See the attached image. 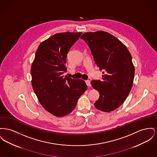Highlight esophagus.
<instances>
[{"mask_svg":"<svg viewBox=\"0 0 157 157\" xmlns=\"http://www.w3.org/2000/svg\"><path fill=\"white\" fill-rule=\"evenodd\" d=\"M85 82H86V84L87 85V86H91V82H90V80H87V81H85Z\"/></svg>","mask_w":157,"mask_h":157,"instance_id":"1","label":"esophagus"}]
</instances>
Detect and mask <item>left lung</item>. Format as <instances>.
Wrapping results in <instances>:
<instances>
[{
    "label": "left lung",
    "mask_w": 157,
    "mask_h": 157,
    "mask_svg": "<svg viewBox=\"0 0 157 157\" xmlns=\"http://www.w3.org/2000/svg\"><path fill=\"white\" fill-rule=\"evenodd\" d=\"M81 38L90 47L97 66L104 71L102 81L91 82L100 94L94 106L104 112L114 110L125 101L133 86L135 67L132 56L126 46L109 33L88 32Z\"/></svg>",
    "instance_id": "left-lung-1"
}]
</instances>
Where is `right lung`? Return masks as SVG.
I'll return each instance as SVG.
<instances>
[{
	"label": "right lung",
	"instance_id": "right-lung-1",
	"mask_svg": "<svg viewBox=\"0 0 157 157\" xmlns=\"http://www.w3.org/2000/svg\"><path fill=\"white\" fill-rule=\"evenodd\" d=\"M82 34L57 33L41 42L31 65V83L42 107L56 117H63L76 107L78 98L87 89L82 79L64 76L66 57Z\"/></svg>",
	"mask_w": 157,
	"mask_h": 157
}]
</instances>
